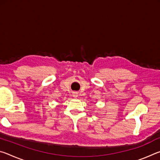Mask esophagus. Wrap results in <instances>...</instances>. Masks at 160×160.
I'll use <instances>...</instances> for the list:
<instances>
[{"label":"esophagus","instance_id":"1","mask_svg":"<svg viewBox=\"0 0 160 160\" xmlns=\"http://www.w3.org/2000/svg\"><path fill=\"white\" fill-rule=\"evenodd\" d=\"M72 95H73V97L76 98V97H78V92H75V93H73V94H72Z\"/></svg>","mask_w":160,"mask_h":160}]
</instances>
